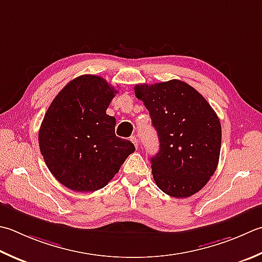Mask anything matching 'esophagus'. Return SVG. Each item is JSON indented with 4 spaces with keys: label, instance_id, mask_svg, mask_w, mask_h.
Wrapping results in <instances>:
<instances>
[{
    "label": "esophagus",
    "instance_id": "34e87169",
    "mask_svg": "<svg viewBox=\"0 0 262 262\" xmlns=\"http://www.w3.org/2000/svg\"><path fill=\"white\" fill-rule=\"evenodd\" d=\"M130 141H132L133 144L135 145V147L137 148V146H138V141H137V138H136L135 136H130Z\"/></svg>",
    "mask_w": 262,
    "mask_h": 262
}]
</instances>
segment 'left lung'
<instances>
[{"label": "left lung", "mask_w": 262, "mask_h": 262, "mask_svg": "<svg viewBox=\"0 0 262 262\" xmlns=\"http://www.w3.org/2000/svg\"><path fill=\"white\" fill-rule=\"evenodd\" d=\"M135 95L150 112L160 150L151 158L158 187L172 198L199 192L216 171L222 126L207 100L185 81L136 85Z\"/></svg>", "instance_id": "obj_1"}]
</instances>
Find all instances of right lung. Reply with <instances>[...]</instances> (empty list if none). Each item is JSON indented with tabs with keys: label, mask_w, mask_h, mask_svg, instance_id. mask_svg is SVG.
<instances>
[{
	"label": "right lung",
	"mask_w": 262,
	"mask_h": 262,
	"mask_svg": "<svg viewBox=\"0 0 262 262\" xmlns=\"http://www.w3.org/2000/svg\"><path fill=\"white\" fill-rule=\"evenodd\" d=\"M117 91L105 79L83 75L54 97L38 132L39 150L49 170L76 192L103 188L135 151L115 134L116 118L106 109Z\"/></svg>",
	"instance_id": "right-lung-1"
}]
</instances>
